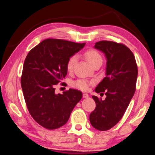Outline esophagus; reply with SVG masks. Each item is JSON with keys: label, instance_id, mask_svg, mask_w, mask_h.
<instances>
[{"label": "esophagus", "instance_id": "esophagus-1", "mask_svg": "<svg viewBox=\"0 0 155 155\" xmlns=\"http://www.w3.org/2000/svg\"><path fill=\"white\" fill-rule=\"evenodd\" d=\"M82 96H83L84 98H87V97H88V95L87 94V93H83Z\"/></svg>", "mask_w": 155, "mask_h": 155}]
</instances>
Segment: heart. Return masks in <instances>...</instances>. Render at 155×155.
Returning a JSON list of instances; mask_svg holds the SVG:
<instances>
[{"label": "heart", "instance_id": "heart-1", "mask_svg": "<svg viewBox=\"0 0 155 155\" xmlns=\"http://www.w3.org/2000/svg\"><path fill=\"white\" fill-rule=\"evenodd\" d=\"M84 56L87 58V60L88 61L91 65L95 64L97 62H101L102 63L103 58L101 55L99 53L97 50L94 49H88L84 51ZM77 60V56L75 55H71L69 58H68L67 62V69L68 71H72L74 67V65ZM94 82H91L87 80L83 79H79L73 82L71 85L73 87H74L77 89H79L81 91H87L89 88L90 85L93 84Z\"/></svg>", "mask_w": 155, "mask_h": 155}]
</instances>
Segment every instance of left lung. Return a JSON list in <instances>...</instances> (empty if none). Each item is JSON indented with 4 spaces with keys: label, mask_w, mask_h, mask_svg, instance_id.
I'll list each match as a JSON object with an SVG mask.
<instances>
[{
    "label": "left lung",
    "mask_w": 155,
    "mask_h": 155,
    "mask_svg": "<svg viewBox=\"0 0 155 155\" xmlns=\"http://www.w3.org/2000/svg\"><path fill=\"white\" fill-rule=\"evenodd\" d=\"M95 49L105 54L106 76L95 88L96 93L104 95V100L92 96L96 104L90 114V122L95 129L108 130L122 118L135 94L138 69L135 58L130 49L121 43L101 40L95 43Z\"/></svg>",
    "instance_id": "1"
}]
</instances>
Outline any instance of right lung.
<instances>
[{
  "instance_id": "1",
  "label": "right lung",
  "mask_w": 155,
  "mask_h": 155,
  "mask_svg": "<svg viewBox=\"0 0 155 155\" xmlns=\"http://www.w3.org/2000/svg\"><path fill=\"white\" fill-rule=\"evenodd\" d=\"M84 45L48 38L33 48L25 58L20 80L22 92L30 115L42 127L54 130L64 125L82 99L80 91L70 88L56 94L55 87L67 74L68 58Z\"/></svg>"
}]
</instances>
